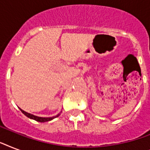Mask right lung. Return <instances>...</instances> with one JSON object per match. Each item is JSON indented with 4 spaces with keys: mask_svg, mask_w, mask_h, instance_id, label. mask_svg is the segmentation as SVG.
I'll list each match as a JSON object with an SVG mask.
<instances>
[{
    "mask_svg": "<svg viewBox=\"0 0 150 150\" xmlns=\"http://www.w3.org/2000/svg\"><path fill=\"white\" fill-rule=\"evenodd\" d=\"M20 110L23 113V114L25 115L26 117H28L30 119H33V120H35V121H39V122H46V121H51V120H53L54 118H55V117H58L60 114H61V113H59L57 115H56V116L54 117H38V116H35V115H33V114H29V113H27V112L24 111L23 110H22L21 108H20Z\"/></svg>",
    "mask_w": 150,
    "mask_h": 150,
    "instance_id": "add662e5",
    "label": "right lung"
}]
</instances>
